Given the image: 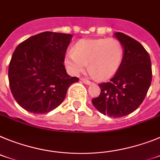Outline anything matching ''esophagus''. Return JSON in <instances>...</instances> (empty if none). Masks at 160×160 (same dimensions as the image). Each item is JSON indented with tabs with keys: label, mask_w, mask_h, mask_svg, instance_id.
Masks as SVG:
<instances>
[{
	"label": "esophagus",
	"mask_w": 160,
	"mask_h": 160,
	"mask_svg": "<svg viewBox=\"0 0 160 160\" xmlns=\"http://www.w3.org/2000/svg\"><path fill=\"white\" fill-rule=\"evenodd\" d=\"M81 80H82V81H83V82H84V84H87V85H90V84H92V82H90L89 80H85V79H81Z\"/></svg>",
	"instance_id": "obj_1"
}]
</instances>
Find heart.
<instances>
[{
	"label": "heart",
	"instance_id": "b5f03b06",
	"mask_svg": "<svg viewBox=\"0 0 160 160\" xmlns=\"http://www.w3.org/2000/svg\"><path fill=\"white\" fill-rule=\"evenodd\" d=\"M124 48L116 38L83 39L69 51L64 63L72 75H79L87 67L92 77L109 79L116 74L123 60Z\"/></svg>",
	"mask_w": 160,
	"mask_h": 160
}]
</instances>
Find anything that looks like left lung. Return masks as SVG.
<instances>
[{
    "mask_svg": "<svg viewBox=\"0 0 160 160\" xmlns=\"http://www.w3.org/2000/svg\"><path fill=\"white\" fill-rule=\"evenodd\" d=\"M114 36L124 48L122 65L110 81L99 84L101 94L92 102L100 113L121 118L134 112L143 101L152 71L149 54L141 43L121 32Z\"/></svg>",
    "mask_w": 160,
    "mask_h": 160,
    "instance_id": "obj_1",
    "label": "left lung"
}]
</instances>
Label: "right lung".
Masks as SVG:
<instances>
[{
  "mask_svg": "<svg viewBox=\"0 0 160 160\" xmlns=\"http://www.w3.org/2000/svg\"><path fill=\"white\" fill-rule=\"evenodd\" d=\"M72 35L46 31L16 47L9 65L11 92L23 109L46 113L64 100L69 86L79 80L63 65Z\"/></svg>",
  "mask_w": 160,
  "mask_h": 160,
  "instance_id": "obj_1",
  "label": "right lung"
}]
</instances>
